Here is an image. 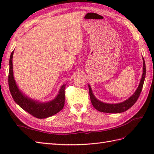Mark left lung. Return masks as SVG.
<instances>
[{
    "instance_id": "8db88e82",
    "label": "left lung",
    "mask_w": 154,
    "mask_h": 154,
    "mask_svg": "<svg viewBox=\"0 0 154 154\" xmlns=\"http://www.w3.org/2000/svg\"><path fill=\"white\" fill-rule=\"evenodd\" d=\"M143 74L142 76V79L140 80V83L138 89L135 91L132 95L130 97L129 99H128L122 103H117V104H108L101 102V101L98 100L94 96L93 91L91 90V88L89 85V95L91 103L95 109L100 111V112H106V113H120L123 112L124 111L128 110L130 108H131L135 103L138 100L140 93L143 87V83H144L145 77H146V64L144 61V59L143 58Z\"/></svg>"
}]
</instances>
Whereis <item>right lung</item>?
I'll return each instance as SVG.
<instances>
[{
	"instance_id": "1",
	"label": "right lung",
	"mask_w": 154,
	"mask_h": 154,
	"mask_svg": "<svg viewBox=\"0 0 154 154\" xmlns=\"http://www.w3.org/2000/svg\"><path fill=\"white\" fill-rule=\"evenodd\" d=\"M13 51L9 61L8 73V85L10 92L13 99L23 110L26 111L31 115L38 119H45L53 116L63 109L65 104V85L61 86L57 96L48 103H40L36 100L31 99L23 94L16 85L14 76H13L12 57Z\"/></svg>"
}]
</instances>
